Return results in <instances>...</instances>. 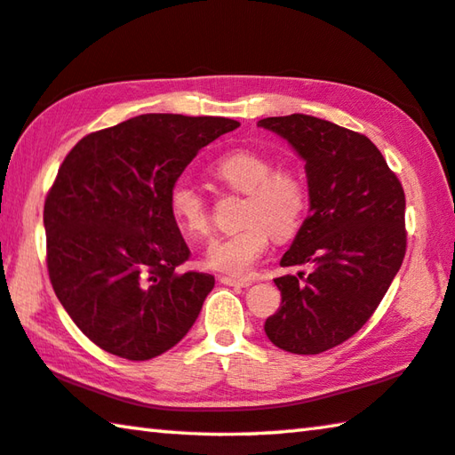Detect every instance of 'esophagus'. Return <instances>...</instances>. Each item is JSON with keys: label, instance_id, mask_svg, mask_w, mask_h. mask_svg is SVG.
<instances>
[{"label": "esophagus", "instance_id": "obj_1", "mask_svg": "<svg viewBox=\"0 0 455 455\" xmlns=\"http://www.w3.org/2000/svg\"><path fill=\"white\" fill-rule=\"evenodd\" d=\"M222 284H228V287H249V279H235V276H220Z\"/></svg>", "mask_w": 455, "mask_h": 455}]
</instances>
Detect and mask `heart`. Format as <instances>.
I'll return each instance as SVG.
<instances>
[{
  "label": "heart",
  "instance_id": "b5f03b06",
  "mask_svg": "<svg viewBox=\"0 0 455 455\" xmlns=\"http://www.w3.org/2000/svg\"><path fill=\"white\" fill-rule=\"evenodd\" d=\"M211 176L228 190L243 195V228L212 241L206 249V263L222 273L244 275L265 255L271 243L287 241L301 228L309 192L301 174L291 168H275L273 160L257 150L238 148L222 154L211 166ZM168 212L188 238L211 233V211L204 196L192 184L179 180L168 192Z\"/></svg>",
  "mask_w": 455,
  "mask_h": 455
}]
</instances>
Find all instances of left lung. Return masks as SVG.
<instances>
[{
  "label": "left lung",
  "mask_w": 455,
  "mask_h": 455,
  "mask_svg": "<svg viewBox=\"0 0 455 455\" xmlns=\"http://www.w3.org/2000/svg\"><path fill=\"white\" fill-rule=\"evenodd\" d=\"M305 160L311 212L281 267L309 273L275 279L279 311L265 333L279 349L317 355L365 325L403 263L405 195L367 136L333 122L291 114L259 120Z\"/></svg>",
  "instance_id": "1"
}]
</instances>
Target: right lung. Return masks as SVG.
Returning a JSON list of instances; mask_svg holds the SVG:
<instances>
[{
	"label": "right lung",
	"instance_id": "1",
	"mask_svg": "<svg viewBox=\"0 0 455 455\" xmlns=\"http://www.w3.org/2000/svg\"><path fill=\"white\" fill-rule=\"evenodd\" d=\"M236 120L142 114L84 136L45 196L52 287L92 343L146 361L174 347L214 287L179 273L190 251L168 212V192L200 148Z\"/></svg>",
	"mask_w": 455,
	"mask_h": 455
}]
</instances>
